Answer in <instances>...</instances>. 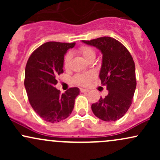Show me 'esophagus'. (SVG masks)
I'll list each match as a JSON object with an SVG mask.
<instances>
[{"label": "esophagus", "instance_id": "1", "mask_svg": "<svg viewBox=\"0 0 160 160\" xmlns=\"http://www.w3.org/2000/svg\"><path fill=\"white\" fill-rule=\"evenodd\" d=\"M80 90L81 92H89V89H82V88H80Z\"/></svg>", "mask_w": 160, "mask_h": 160}]
</instances>
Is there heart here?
Listing matches in <instances>:
<instances>
[{
  "instance_id": "heart-1",
  "label": "heart",
  "mask_w": 160,
  "mask_h": 160,
  "mask_svg": "<svg viewBox=\"0 0 160 160\" xmlns=\"http://www.w3.org/2000/svg\"><path fill=\"white\" fill-rule=\"evenodd\" d=\"M78 52L80 55L83 56L87 61H89L91 59H95V52L92 48L88 46H81L78 49ZM71 59V53H67L65 55V58H64V65L65 68H68L70 65V62ZM95 77V73L92 71L85 73V74H79L75 75L74 78V82L76 84L80 86H86L91 82L92 78Z\"/></svg>"
}]
</instances>
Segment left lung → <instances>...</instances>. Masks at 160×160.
I'll use <instances>...</instances> for the list:
<instances>
[{
	"label": "left lung",
	"mask_w": 160,
	"mask_h": 160,
	"mask_svg": "<svg viewBox=\"0 0 160 160\" xmlns=\"http://www.w3.org/2000/svg\"><path fill=\"white\" fill-rule=\"evenodd\" d=\"M82 43L93 46L102 54L99 78L107 86L108 94L92 104V111L100 120L111 122L125 115L131 106L136 88L135 62L128 49L120 42L103 37Z\"/></svg>",
	"instance_id": "obj_1"
}]
</instances>
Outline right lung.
I'll use <instances>...</instances> for the list:
<instances>
[{
  "instance_id": "add662e5",
  "label": "right lung",
  "mask_w": 160,
  "mask_h": 160,
  "mask_svg": "<svg viewBox=\"0 0 160 160\" xmlns=\"http://www.w3.org/2000/svg\"><path fill=\"white\" fill-rule=\"evenodd\" d=\"M74 45L47 42L34 50L27 62L24 83L28 98L34 111L47 122L54 123L68 117L80 93L74 87L60 94L55 87L57 76L64 72V56Z\"/></svg>"
}]
</instances>
